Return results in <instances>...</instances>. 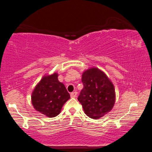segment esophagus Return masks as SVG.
I'll list each match as a JSON object with an SVG mask.
<instances>
[{
  "label": "esophagus",
  "mask_w": 152,
  "mask_h": 152,
  "mask_svg": "<svg viewBox=\"0 0 152 152\" xmlns=\"http://www.w3.org/2000/svg\"><path fill=\"white\" fill-rule=\"evenodd\" d=\"M77 95V92H72L70 94V96L71 98H75Z\"/></svg>",
  "instance_id": "esophagus-1"
}]
</instances>
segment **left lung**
Here are the masks:
<instances>
[{"label":"left lung","mask_w":152,"mask_h":152,"mask_svg":"<svg viewBox=\"0 0 152 152\" xmlns=\"http://www.w3.org/2000/svg\"><path fill=\"white\" fill-rule=\"evenodd\" d=\"M82 82L84 87L78 100L87 116L96 119L110 112L115 102V92L106 74L92 68L82 74Z\"/></svg>","instance_id":"left-lung-1"}]
</instances>
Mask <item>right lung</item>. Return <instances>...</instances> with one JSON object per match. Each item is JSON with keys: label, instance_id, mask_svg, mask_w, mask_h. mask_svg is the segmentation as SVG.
<instances>
[{"label": "right lung", "instance_id": "1", "mask_svg": "<svg viewBox=\"0 0 152 152\" xmlns=\"http://www.w3.org/2000/svg\"><path fill=\"white\" fill-rule=\"evenodd\" d=\"M58 74L43 77L35 86L31 96L34 109L48 117L59 115L65 102L70 99V94L61 82Z\"/></svg>", "mask_w": 152, "mask_h": 152}]
</instances>
